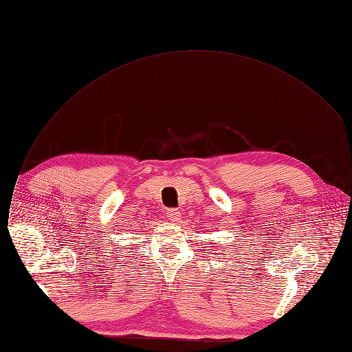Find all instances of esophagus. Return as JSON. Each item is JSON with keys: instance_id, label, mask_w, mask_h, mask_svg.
Masks as SVG:
<instances>
[{"instance_id": "34e87169", "label": "esophagus", "mask_w": 352, "mask_h": 352, "mask_svg": "<svg viewBox=\"0 0 352 352\" xmlns=\"http://www.w3.org/2000/svg\"><path fill=\"white\" fill-rule=\"evenodd\" d=\"M180 217H182V214H180L179 210H176V209H169V210H168V219H169L172 223L179 221Z\"/></svg>"}]
</instances>
